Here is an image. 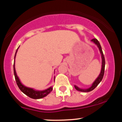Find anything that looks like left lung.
I'll list each match as a JSON object with an SVG mask.
<instances>
[{"label":"left lung","instance_id":"1","mask_svg":"<svg viewBox=\"0 0 122 122\" xmlns=\"http://www.w3.org/2000/svg\"><path fill=\"white\" fill-rule=\"evenodd\" d=\"M91 41L93 42L95 45H97V46H98V48H99V50L100 51V53L101 54V57H102V68H101V71L100 74L98 76V77L96 78L94 82H93L92 86H91V87H90L89 88L87 89H82V88H78L77 86H74V87L76 89L77 91H81V92H90V91H92L94 88L97 87V86L100 83V82L102 80L103 75H104V71H105V57H104V55H103V53L102 52V48L100 44H99V41L97 40V39L94 38L92 39L91 40Z\"/></svg>","mask_w":122,"mask_h":122}]
</instances>
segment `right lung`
Segmentation results:
<instances>
[{"label": "right lung", "instance_id": "right-lung-1", "mask_svg": "<svg viewBox=\"0 0 122 122\" xmlns=\"http://www.w3.org/2000/svg\"><path fill=\"white\" fill-rule=\"evenodd\" d=\"M18 49H19V48H18ZM18 49H17L16 52H15V56H14V59H15V55H16V53L17 52ZM13 69L15 81H16V83L17 84L18 87H19L20 90L22 92L25 94L26 95L29 97L30 98H32V99H41V98H42L45 97L46 95H48V94L52 91V89H53V87H52L48 88V89L44 90V91H37V90H35L33 88H31L25 87L24 85L22 84L21 82L20 81L19 78L18 77L17 75L15 69V61H14V62Z\"/></svg>", "mask_w": 122, "mask_h": 122}]
</instances>
